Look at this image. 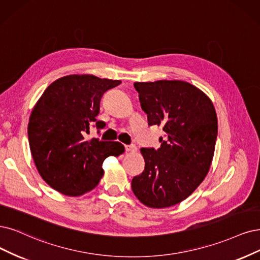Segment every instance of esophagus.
Returning a JSON list of instances; mask_svg holds the SVG:
<instances>
[{"label": "esophagus", "mask_w": 260, "mask_h": 260, "mask_svg": "<svg viewBox=\"0 0 260 260\" xmlns=\"http://www.w3.org/2000/svg\"><path fill=\"white\" fill-rule=\"evenodd\" d=\"M125 151L129 153H135L137 151L136 146H125Z\"/></svg>", "instance_id": "34e87169"}]
</instances>
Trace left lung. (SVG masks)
Masks as SVG:
<instances>
[{"instance_id":"1","label":"left lung","mask_w":260,"mask_h":260,"mask_svg":"<svg viewBox=\"0 0 260 260\" xmlns=\"http://www.w3.org/2000/svg\"><path fill=\"white\" fill-rule=\"evenodd\" d=\"M149 125L161 126L160 148H142L145 170L132 189L149 208H168L186 199L208 175L217 137V117L208 96L181 80L135 82Z\"/></svg>"}]
</instances>
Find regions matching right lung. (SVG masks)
<instances>
[{
    "label": "right lung",
    "instance_id": "add662e5",
    "mask_svg": "<svg viewBox=\"0 0 260 260\" xmlns=\"http://www.w3.org/2000/svg\"><path fill=\"white\" fill-rule=\"evenodd\" d=\"M121 83L93 75H70L53 81L37 101L27 125L31 154L48 185L66 196L92 190L104 175L103 161L119 156L124 147L118 141L85 140L98 121L103 94Z\"/></svg>",
    "mask_w": 260,
    "mask_h": 260
}]
</instances>
